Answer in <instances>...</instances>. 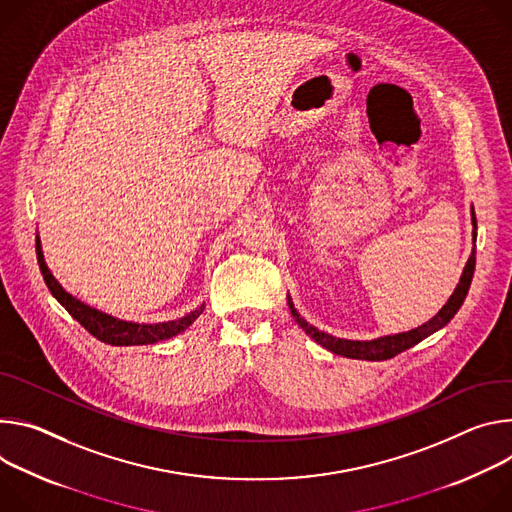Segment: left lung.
Masks as SVG:
<instances>
[{
  "mask_svg": "<svg viewBox=\"0 0 512 512\" xmlns=\"http://www.w3.org/2000/svg\"><path fill=\"white\" fill-rule=\"evenodd\" d=\"M472 238L476 242V213L472 209ZM474 268H476V250H472L470 254V260L462 272V278H460V285L456 287V291H453V295L449 297V301L441 307V311L429 319L427 323H423L421 327L417 329H411V331H405V333H396V335H384V337H378V339H372V342H354V339H342V337H333L325 331H319L317 327H313L311 323H307L295 309L291 297L287 299L289 301V309H291V315L295 317V321L303 327V331L313 337L315 342L319 346H323L325 350L337 354V356H344V358H354V360H370V362H380V360H390L394 356H399L401 352L417 346L419 342H423L425 337H429L431 333H435L437 329L445 327L453 315H456L470 291V285H472V278H474Z\"/></svg>",
  "mask_w": 512,
  "mask_h": 512,
  "instance_id": "1",
  "label": "left lung"
}]
</instances>
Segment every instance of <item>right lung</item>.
I'll use <instances>...</instances> for the list:
<instances>
[{
    "label": "right lung",
    "instance_id": "right-lung-1",
    "mask_svg": "<svg viewBox=\"0 0 512 512\" xmlns=\"http://www.w3.org/2000/svg\"><path fill=\"white\" fill-rule=\"evenodd\" d=\"M36 256H38L40 272L44 276V282H46L48 291L52 293V297L59 301L93 337H97L99 342L109 344V346H148V344L162 342V339H168V337H173V335L185 331L205 309V305H201V307H197L195 311H191L189 315H185L177 321L154 323V325H140V323H132V321H122V319H116V317H111L107 313H101V311L81 303L73 295H69L59 285V280H56L52 276V272L48 270L38 238H36Z\"/></svg>",
    "mask_w": 512,
    "mask_h": 512
}]
</instances>
